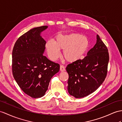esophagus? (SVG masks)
I'll list each match as a JSON object with an SVG mask.
<instances>
[{
    "mask_svg": "<svg viewBox=\"0 0 122 122\" xmlns=\"http://www.w3.org/2000/svg\"><path fill=\"white\" fill-rule=\"evenodd\" d=\"M60 71H61V72H63V71H65V68L63 66V65H61V66H60Z\"/></svg>",
    "mask_w": 122,
    "mask_h": 122,
    "instance_id": "obj_1",
    "label": "esophagus"
}]
</instances>
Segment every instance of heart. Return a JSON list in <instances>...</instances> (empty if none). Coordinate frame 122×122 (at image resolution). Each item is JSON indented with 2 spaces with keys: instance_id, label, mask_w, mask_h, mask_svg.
<instances>
[{
  "instance_id": "1",
  "label": "heart",
  "mask_w": 122,
  "mask_h": 122,
  "mask_svg": "<svg viewBox=\"0 0 122 122\" xmlns=\"http://www.w3.org/2000/svg\"><path fill=\"white\" fill-rule=\"evenodd\" d=\"M89 46L87 38L79 34H59L55 38L54 42L49 40L46 43V49L49 57L56 61L60 57V50H63L64 57L70 63H73L82 58Z\"/></svg>"
}]
</instances>
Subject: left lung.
Here are the masks:
<instances>
[{
    "label": "left lung",
    "instance_id": "1",
    "mask_svg": "<svg viewBox=\"0 0 122 122\" xmlns=\"http://www.w3.org/2000/svg\"><path fill=\"white\" fill-rule=\"evenodd\" d=\"M109 55L107 47L98 35L94 46L83 59L67 65L68 91L76 98L93 93L105 81Z\"/></svg>",
    "mask_w": 122,
    "mask_h": 122
}]
</instances>
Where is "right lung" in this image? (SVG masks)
Returning a JSON list of instances; mask_svg holds the SVG:
<instances>
[{
  "label": "right lung",
  "mask_w": 122,
  "mask_h": 122,
  "mask_svg": "<svg viewBox=\"0 0 122 122\" xmlns=\"http://www.w3.org/2000/svg\"><path fill=\"white\" fill-rule=\"evenodd\" d=\"M48 27L32 28L16 41L12 51V73L20 87L34 98L43 96L60 66L43 55L46 41L41 33Z\"/></svg>",
  "instance_id": "right-lung-1"
}]
</instances>
